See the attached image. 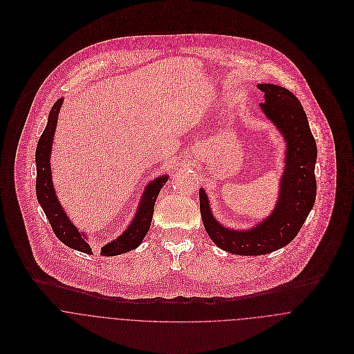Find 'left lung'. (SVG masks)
Segmentation results:
<instances>
[{
  "label": "left lung",
  "mask_w": 354,
  "mask_h": 354,
  "mask_svg": "<svg viewBox=\"0 0 354 354\" xmlns=\"http://www.w3.org/2000/svg\"><path fill=\"white\" fill-rule=\"evenodd\" d=\"M257 88L264 93L261 111L286 143L274 209L250 229L226 227L214 216L205 191L199 189L203 225L209 239L221 250L244 256L266 254L288 245L299 234L316 199L317 149L303 104L285 87L264 83Z\"/></svg>",
  "instance_id": "left-lung-1"
}]
</instances>
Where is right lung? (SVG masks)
<instances>
[{
  "mask_svg": "<svg viewBox=\"0 0 354 354\" xmlns=\"http://www.w3.org/2000/svg\"><path fill=\"white\" fill-rule=\"evenodd\" d=\"M62 102L64 98H59L53 104L46 128L38 140V146L35 151L37 198L41 207L44 208V212L46 214V218L50 222L51 229L57 236V239L72 250L93 254V250L88 244V236L80 232L68 218L65 209L62 208L61 203L55 195L53 178H51L50 156L53 139H54L58 113L61 110ZM167 180H169V176L163 174L152 180L151 183L146 185L132 222L115 240L102 247V256H117L121 253L129 252L142 244L151 225L155 201L159 195V191L162 189V187L166 184Z\"/></svg>",
  "mask_w": 354,
  "mask_h": 354,
  "instance_id": "obj_1",
  "label": "right lung"
}]
</instances>
